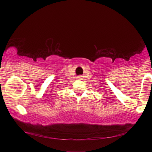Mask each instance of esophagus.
<instances>
[{
  "label": "esophagus",
  "mask_w": 152,
  "mask_h": 152,
  "mask_svg": "<svg viewBox=\"0 0 152 152\" xmlns=\"http://www.w3.org/2000/svg\"><path fill=\"white\" fill-rule=\"evenodd\" d=\"M82 79H83V76H82V75H80L77 77V80H82Z\"/></svg>",
  "instance_id": "1"
}]
</instances>
